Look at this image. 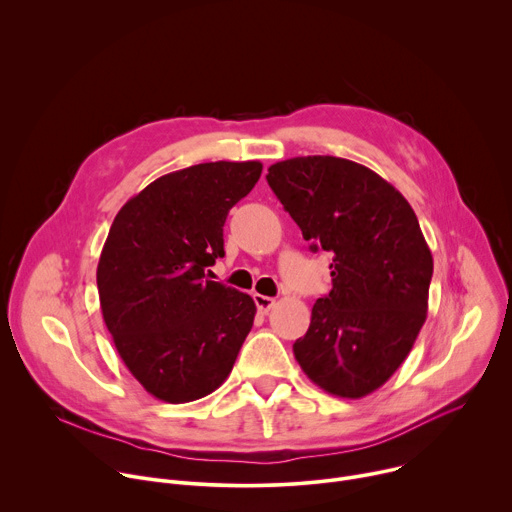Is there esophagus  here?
<instances>
[{"instance_id":"1","label":"esophagus","mask_w":512,"mask_h":512,"mask_svg":"<svg viewBox=\"0 0 512 512\" xmlns=\"http://www.w3.org/2000/svg\"><path fill=\"white\" fill-rule=\"evenodd\" d=\"M255 304H257V308H259V312H269V310L275 306V300L269 298V296L255 294Z\"/></svg>"}]
</instances>
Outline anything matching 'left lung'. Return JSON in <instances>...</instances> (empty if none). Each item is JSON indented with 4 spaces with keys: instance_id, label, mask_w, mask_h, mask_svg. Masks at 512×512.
<instances>
[{
    "instance_id": "8db88e82",
    "label": "left lung",
    "mask_w": 512,
    "mask_h": 512,
    "mask_svg": "<svg viewBox=\"0 0 512 512\" xmlns=\"http://www.w3.org/2000/svg\"><path fill=\"white\" fill-rule=\"evenodd\" d=\"M267 172L310 249L334 255L332 289L296 360L326 393L360 399L401 367L427 318L433 259L417 216L395 186L344 158H291Z\"/></svg>"
}]
</instances>
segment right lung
I'll return each instance as SVG.
<instances>
[{
    "mask_svg": "<svg viewBox=\"0 0 512 512\" xmlns=\"http://www.w3.org/2000/svg\"><path fill=\"white\" fill-rule=\"evenodd\" d=\"M261 162H208L166 174L117 212L97 267L103 320L129 373L166 403L221 387L251 332V296L212 281L229 210Z\"/></svg>",
    "mask_w": 512,
    "mask_h": 512,
    "instance_id": "obj_1",
    "label": "right lung"
}]
</instances>
